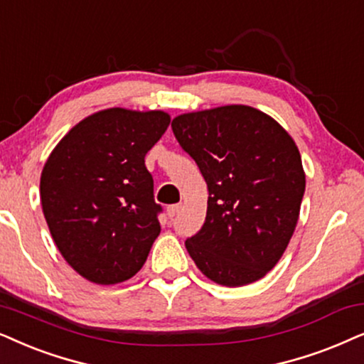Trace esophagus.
<instances>
[{
    "label": "esophagus",
    "mask_w": 364,
    "mask_h": 364,
    "mask_svg": "<svg viewBox=\"0 0 364 364\" xmlns=\"http://www.w3.org/2000/svg\"><path fill=\"white\" fill-rule=\"evenodd\" d=\"M178 210H181V204H173V205H168L167 207V215L171 217H176L178 214Z\"/></svg>",
    "instance_id": "esophagus-1"
}]
</instances>
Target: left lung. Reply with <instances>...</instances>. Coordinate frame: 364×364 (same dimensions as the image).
<instances>
[{
  "mask_svg": "<svg viewBox=\"0 0 364 364\" xmlns=\"http://www.w3.org/2000/svg\"><path fill=\"white\" fill-rule=\"evenodd\" d=\"M209 188L202 229L186 247L220 286L256 282L276 266L299 219L306 176L294 140L257 108L225 105L172 120Z\"/></svg>",
  "mask_w": 364,
  "mask_h": 364,
  "instance_id": "1",
  "label": "left lung"
}]
</instances>
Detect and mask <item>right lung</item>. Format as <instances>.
I'll list each match as a JSON object with an SVG mask.
<instances>
[{
  "instance_id": "1",
  "label": "right lung",
  "mask_w": 364,
  "mask_h": 364,
  "mask_svg": "<svg viewBox=\"0 0 364 364\" xmlns=\"http://www.w3.org/2000/svg\"><path fill=\"white\" fill-rule=\"evenodd\" d=\"M168 124L162 110L107 108L75 125L46 160V224L61 256L87 281L124 282L147 261L162 207L145 155Z\"/></svg>"
}]
</instances>
